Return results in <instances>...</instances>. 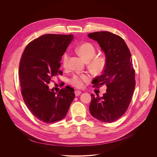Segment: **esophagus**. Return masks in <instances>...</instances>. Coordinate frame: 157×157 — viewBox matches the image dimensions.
Instances as JSON below:
<instances>
[{"label": "esophagus", "mask_w": 157, "mask_h": 157, "mask_svg": "<svg viewBox=\"0 0 157 157\" xmlns=\"http://www.w3.org/2000/svg\"><path fill=\"white\" fill-rule=\"evenodd\" d=\"M81 94H82V92L80 91V90H75V95L76 97L80 95Z\"/></svg>", "instance_id": "34e87169"}]
</instances>
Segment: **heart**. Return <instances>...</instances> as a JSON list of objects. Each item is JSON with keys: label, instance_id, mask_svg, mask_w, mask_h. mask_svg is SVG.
<instances>
[{"label": "heart", "instance_id": "1", "mask_svg": "<svg viewBox=\"0 0 157 157\" xmlns=\"http://www.w3.org/2000/svg\"><path fill=\"white\" fill-rule=\"evenodd\" d=\"M76 51L79 56L86 62L89 63V67L93 72L99 73L102 71L105 67V60L102 57H95L96 50L95 47L90 43H84L77 46ZM69 56L66 52L62 57V65L65 68L67 67ZM90 80V77L86 74L75 75L71 80L70 83L77 88H82L84 83Z\"/></svg>", "mask_w": 157, "mask_h": 157}]
</instances>
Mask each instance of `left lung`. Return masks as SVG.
Returning <instances> with one entry per match:
<instances>
[{
  "label": "left lung",
  "mask_w": 157,
  "mask_h": 157,
  "mask_svg": "<svg viewBox=\"0 0 157 157\" xmlns=\"http://www.w3.org/2000/svg\"><path fill=\"white\" fill-rule=\"evenodd\" d=\"M88 36L97 41L105 55V65L102 75L92 81L93 86L106 85L102 97L91 94L90 113L96 119L112 123L120 118L127 110L135 86V71L131 54L124 40L108 31L91 33Z\"/></svg>",
  "instance_id": "left-lung-1"
}]
</instances>
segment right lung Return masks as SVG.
<instances>
[{
	"instance_id": "right-lung-1",
	"label": "right lung",
	"mask_w": 157,
	"mask_h": 157,
	"mask_svg": "<svg viewBox=\"0 0 157 157\" xmlns=\"http://www.w3.org/2000/svg\"><path fill=\"white\" fill-rule=\"evenodd\" d=\"M73 39L72 34H45L23 51L19 74L23 98L29 110L44 123L64 118L75 98L74 90L69 86L57 94L48 86L61 72L60 62Z\"/></svg>"
}]
</instances>
